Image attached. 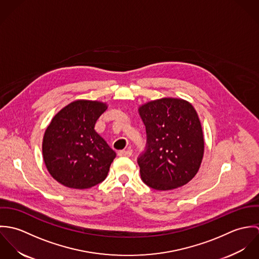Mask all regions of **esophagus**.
<instances>
[{
    "mask_svg": "<svg viewBox=\"0 0 259 259\" xmlns=\"http://www.w3.org/2000/svg\"><path fill=\"white\" fill-rule=\"evenodd\" d=\"M132 150L128 149V150H119L118 151V156H125V157H130L132 155Z\"/></svg>",
    "mask_w": 259,
    "mask_h": 259,
    "instance_id": "1",
    "label": "esophagus"
}]
</instances>
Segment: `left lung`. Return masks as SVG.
Returning <instances> with one entry per match:
<instances>
[{
    "label": "left lung",
    "instance_id": "1",
    "mask_svg": "<svg viewBox=\"0 0 259 259\" xmlns=\"http://www.w3.org/2000/svg\"><path fill=\"white\" fill-rule=\"evenodd\" d=\"M147 145L139 155L143 182L156 190L186 185L199 169L204 142L193 107L184 100L161 99L140 108Z\"/></svg>",
    "mask_w": 259,
    "mask_h": 259
}]
</instances>
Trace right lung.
Instances as JSON below:
<instances>
[{"label": "right lung", "mask_w": 259, "mask_h": 259, "mask_svg": "<svg viewBox=\"0 0 259 259\" xmlns=\"http://www.w3.org/2000/svg\"><path fill=\"white\" fill-rule=\"evenodd\" d=\"M107 106L75 101L59 111L47 127L42 155L51 176L71 188L84 189L105 181L115 152L95 131Z\"/></svg>", "instance_id": "right-lung-1"}]
</instances>
